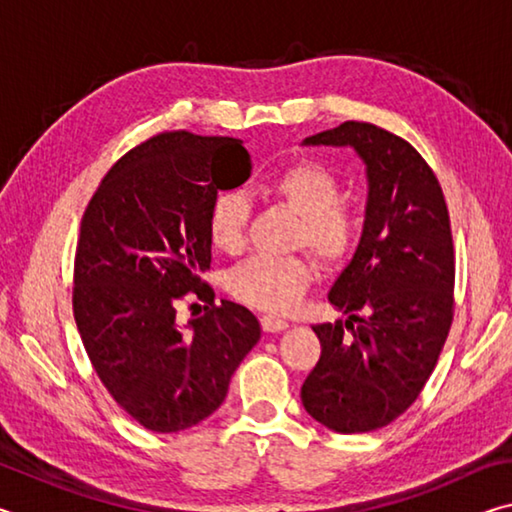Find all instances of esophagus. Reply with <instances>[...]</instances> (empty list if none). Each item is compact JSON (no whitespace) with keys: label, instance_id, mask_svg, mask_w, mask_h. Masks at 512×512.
I'll use <instances>...</instances> for the list:
<instances>
[{"label":"esophagus","instance_id":"esophagus-1","mask_svg":"<svg viewBox=\"0 0 512 512\" xmlns=\"http://www.w3.org/2000/svg\"><path fill=\"white\" fill-rule=\"evenodd\" d=\"M262 327H264V332L275 334V332H282V329H287L289 327V320H284L280 316L266 314V316H262Z\"/></svg>","mask_w":512,"mask_h":512}]
</instances>
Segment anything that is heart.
<instances>
[{
	"mask_svg": "<svg viewBox=\"0 0 512 512\" xmlns=\"http://www.w3.org/2000/svg\"><path fill=\"white\" fill-rule=\"evenodd\" d=\"M266 192L300 214L298 244H305L320 262H348L361 239V216L341 201V183L323 164L291 162L264 180ZM248 201L239 192H221L207 210V235L214 248L237 253L244 244ZM311 264L305 255H253L230 268L225 287L237 300L259 309L284 311L300 300L311 284Z\"/></svg>",
	"mask_w": 512,
	"mask_h": 512,
	"instance_id": "1",
	"label": "heart"
}]
</instances>
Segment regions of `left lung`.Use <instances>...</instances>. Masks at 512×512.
<instances>
[{
    "label": "left lung",
    "instance_id": "obj_1",
    "mask_svg": "<svg viewBox=\"0 0 512 512\" xmlns=\"http://www.w3.org/2000/svg\"><path fill=\"white\" fill-rule=\"evenodd\" d=\"M305 144L352 146L366 162L361 241L329 302L345 320L314 325L320 359L302 384L311 418L366 433L409 409L454 320V241L443 189L413 146L368 121H343Z\"/></svg>",
    "mask_w": 512,
    "mask_h": 512
}]
</instances>
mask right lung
<instances>
[{
	"label": "right lung",
	"instance_id": "1",
	"mask_svg": "<svg viewBox=\"0 0 512 512\" xmlns=\"http://www.w3.org/2000/svg\"><path fill=\"white\" fill-rule=\"evenodd\" d=\"M241 140L158 133L112 164L81 219L74 320L101 384L144 429L173 433L219 409L232 372L262 336L237 302L214 305L207 210L250 176ZM208 302L177 327V300ZM194 307V305H192Z\"/></svg>",
	"mask_w": 512,
	"mask_h": 512
}]
</instances>
